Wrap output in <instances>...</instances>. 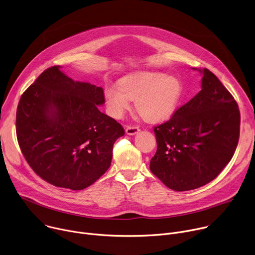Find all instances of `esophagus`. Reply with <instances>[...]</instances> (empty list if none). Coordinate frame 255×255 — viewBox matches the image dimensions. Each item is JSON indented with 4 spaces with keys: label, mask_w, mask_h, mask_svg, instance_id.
Masks as SVG:
<instances>
[{
    "label": "esophagus",
    "mask_w": 255,
    "mask_h": 255,
    "mask_svg": "<svg viewBox=\"0 0 255 255\" xmlns=\"http://www.w3.org/2000/svg\"><path fill=\"white\" fill-rule=\"evenodd\" d=\"M125 131H126V134L128 135H135L139 132V128L137 126H127Z\"/></svg>",
    "instance_id": "34e87169"
}]
</instances>
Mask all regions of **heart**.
<instances>
[{
	"instance_id": "b5f03b06",
	"label": "heart",
	"mask_w": 255,
	"mask_h": 255,
	"mask_svg": "<svg viewBox=\"0 0 255 255\" xmlns=\"http://www.w3.org/2000/svg\"><path fill=\"white\" fill-rule=\"evenodd\" d=\"M118 86L105 89L108 111L114 118L123 117L135 100L136 111L149 122L168 118L183 95L179 78L157 71H136L123 77Z\"/></svg>"
}]
</instances>
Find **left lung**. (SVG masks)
Listing matches in <instances>:
<instances>
[{"mask_svg": "<svg viewBox=\"0 0 255 255\" xmlns=\"http://www.w3.org/2000/svg\"><path fill=\"white\" fill-rule=\"evenodd\" d=\"M202 90L172 117L154 127L157 150L150 170L169 189L190 191L217 177L231 160L239 139L240 112L229 91L209 69Z\"/></svg>", "mask_w": 255, "mask_h": 255, "instance_id": "8db88e82", "label": "left lung"}]
</instances>
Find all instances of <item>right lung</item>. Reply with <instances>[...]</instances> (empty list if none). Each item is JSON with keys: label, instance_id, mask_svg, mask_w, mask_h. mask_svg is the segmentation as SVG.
I'll return each mask as SVG.
<instances>
[{"label": "right lung", "instance_id": "1", "mask_svg": "<svg viewBox=\"0 0 255 255\" xmlns=\"http://www.w3.org/2000/svg\"><path fill=\"white\" fill-rule=\"evenodd\" d=\"M47 68L21 96L16 132L31 168L47 183L74 191L93 185L110 167L115 141L125 134L102 113L104 91Z\"/></svg>", "mask_w": 255, "mask_h": 255}]
</instances>
